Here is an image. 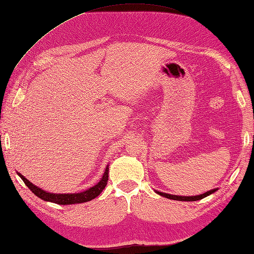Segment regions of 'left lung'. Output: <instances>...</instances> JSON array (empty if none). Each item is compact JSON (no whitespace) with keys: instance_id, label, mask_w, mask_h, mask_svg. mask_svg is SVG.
<instances>
[{"instance_id":"8db88e82","label":"left lung","mask_w":254,"mask_h":254,"mask_svg":"<svg viewBox=\"0 0 254 254\" xmlns=\"http://www.w3.org/2000/svg\"><path fill=\"white\" fill-rule=\"evenodd\" d=\"M218 189L215 188V189H212V190H208L206 191V192L202 193V194H199V195H189V196H186V195H176V194H170V193H165V192H161V191L159 190H155V192L157 194H160L162 196H164V198H167V199H171V200H176V201H198V200H201L205 198V196L210 195L212 193L215 192V191H217Z\"/></svg>"}]
</instances>
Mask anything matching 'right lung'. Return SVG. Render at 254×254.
<instances>
[{
	"label": "right lung",
	"instance_id": "right-lung-1",
	"mask_svg": "<svg viewBox=\"0 0 254 254\" xmlns=\"http://www.w3.org/2000/svg\"><path fill=\"white\" fill-rule=\"evenodd\" d=\"M109 167H110V165L105 167L102 177H101L100 182L97 185H94V186H92V187H90L89 189L81 191V192H77V193L48 192V191L39 188L36 185L30 183L29 180L22 176L20 173L17 172V174H18V176L22 179V182L25 183L27 187L29 188L32 192L38 196V198H40V199H42L44 201H48V202H53V203H56V204L68 205V204H77V203H83V202L91 201V200L97 198L98 195H100V193L102 192L103 189L105 188V186L108 185Z\"/></svg>",
	"mask_w": 254,
	"mask_h": 254
}]
</instances>
